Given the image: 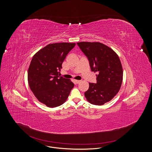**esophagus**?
Returning a JSON list of instances; mask_svg holds the SVG:
<instances>
[{
	"mask_svg": "<svg viewBox=\"0 0 152 152\" xmlns=\"http://www.w3.org/2000/svg\"><path fill=\"white\" fill-rule=\"evenodd\" d=\"M75 82H76V83L79 84V83H80L81 82V80H75Z\"/></svg>",
	"mask_w": 152,
	"mask_h": 152,
	"instance_id": "obj_1",
	"label": "esophagus"
}]
</instances>
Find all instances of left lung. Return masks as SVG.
Instances as JSON below:
<instances>
[{
    "instance_id": "8db88e82",
    "label": "left lung",
    "mask_w": 152,
    "mask_h": 152,
    "mask_svg": "<svg viewBox=\"0 0 152 152\" xmlns=\"http://www.w3.org/2000/svg\"><path fill=\"white\" fill-rule=\"evenodd\" d=\"M77 44L87 56L91 71L97 72L96 84L89 83L84 95L88 102L102 105L118 92L123 82V71L119 57L107 45L99 42H79Z\"/></svg>"
}]
</instances>
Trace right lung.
<instances>
[{"instance_id": "1", "label": "right lung", "mask_w": 152, "mask_h": 152, "mask_svg": "<svg viewBox=\"0 0 152 152\" xmlns=\"http://www.w3.org/2000/svg\"><path fill=\"white\" fill-rule=\"evenodd\" d=\"M76 43L50 44L38 51L31 60L28 71L29 88L37 99L50 108L65 102L74 84L59 76L62 64Z\"/></svg>"}]
</instances>
